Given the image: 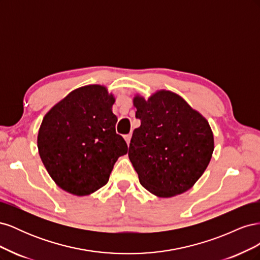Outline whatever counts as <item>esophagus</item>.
<instances>
[{"mask_svg": "<svg viewBox=\"0 0 260 260\" xmlns=\"http://www.w3.org/2000/svg\"><path fill=\"white\" fill-rule=\"evenodd\" d=\"M124 140H125V142H127V144L129 145V144H130V140H131V135L124 136Z\"/></svg>", "mask_w": 260, "mask_h": 260, "instance_id": "esophagus-1", "label": "esophagus"}]
</instances>
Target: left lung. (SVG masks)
Here are the masks:
<instances>
[{
	"label": "left lung",
	"mask_w": 260,
	"mask_h": 260,
	"mask_svg": "<svg viewBox=\"0 0 260 260\" xmlns=\"http://www.w3.org/2000/svg\"><path fill=\"white\" fill-rule=\"evenodd\" d=\"M141 125L133 131L129 158L140 183L159 198L191 188L214 152L208 121L178 94L161 90L133 99Z\"/></svg>",
	"instance_id": "8db88e82"
}]
</instances>
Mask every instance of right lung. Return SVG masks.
I'll use <instances>...</instances> for the list:
<instances>
[{"instance_id": "1", "label": "right lung", "mask_w": 260, "mask_h": 260, "mask_svg": "<svg viewBox=\"0 0 260 260\" xmlns=\"http://www.w3.org/2000/svg\"><path fill=\"white\" fill-rule=\"evenodd\" d=\"M113 94L105 86L85 85L70 92L43 118L39 154L49 175L62 190L78 196L104 186L114 165L128 153L116 133Z\"/></svg>"}]
</instances>
